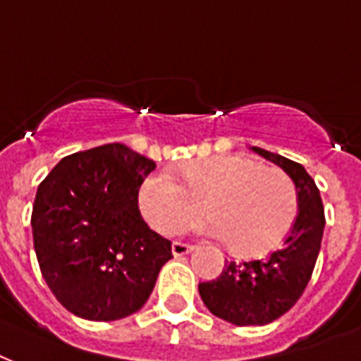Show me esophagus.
I'll return each mask as SVG.
<instances>
[{
    "mask_svg": "<svg viewBox=\"0 0 361 361\" xmlns=\"http://www.w3.org/2000/svg\"><path fill=\"white\" fill-rule=\"evenodd\" d=\"M171 249H173V255L175 257H183V255H188L192 251V245L190 243H183V242H173V245H171Z\"/></svg>",
    "mask_w": 361,
    "mask_h": 361,
    "instance_id": "obj_1",
    "label": "esophagus"
}]
</instances>
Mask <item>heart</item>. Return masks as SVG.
I'll use <instances>...</instances> for the list:
<instances>
[{
    "instance_id": "1",
    "label": "heart",
    "mask_w": 361,
    "mask_h": 361,
    "mask_svg": "<svg viewBox=\"0 0 361 361\" xmlns=\"http://www.w3.org/2000/svg\"><path fill=\"white\" fill-rule=\"evenodd\" d=\"M139 207L165 235L180 232L205 209V234L253 257L268 253L291 230L297 192L283 171L242 156H216L180 169L178 180L165 171L150 173L139 188Z\"/></svg>"
}]
</instances>
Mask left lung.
Masks as SVG:
<instances>
[{"label": "left lung", "mask_w": 361, "mask_h": 361, "mask_svg": "<svg viewBox=\"0 0 361 361\" xmlns=\"http://www.w3.org/2000/svg\"><path fill=\"white\" fill-rule=\"evenodd\" d=\"M253 150L293 178L299 211L281 247L267 259L224 262L215 280L202 281L197 287L211 312L235 325L270 324L300 299L314 272L325 224L318 186L305 167L257 146Z\"/></svg>", "instance_id": "left-lung-1"}]
</instances>
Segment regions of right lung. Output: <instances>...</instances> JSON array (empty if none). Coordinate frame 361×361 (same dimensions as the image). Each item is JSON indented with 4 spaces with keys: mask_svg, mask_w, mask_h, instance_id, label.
I'll return each mask as SVG.
<instances>
[{
    "mask_svg": "<svg viewBox=\"0 0 361 361\" xmlns=\"http://www.w3.org/2000/svg\"><path fill=\"white\" fill-rule=\"evenodd\" d=\"M156 164L119 142L75 152L37 186L32 230L39 270L68 312L91 322L142 308L169 261L171 242L139 211Z\"/></svg>",
    "mask_w": 361,
    "mask_h": 361,
    "instance_id": "1",
    "label": "right lung"
}]
</instances>
